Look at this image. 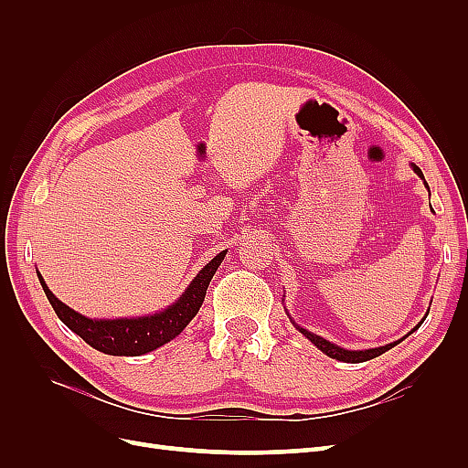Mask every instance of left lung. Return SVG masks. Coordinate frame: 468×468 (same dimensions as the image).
Wrapping results in <instances>:
<instances>
[{
	"mask_svg": "<svg viewBox=\"0 0 468 468\" xmlns=\"http://www.w3.org/2000/svg\"><path fill=\"white\" fill-rule=\"evenodd\" d=\"M414 172L423 179V174H421V169L418 167V165H414ZM426 183V181H423ZM426 187H428V183H426ZM428 318V314L423 316V320ZM421 320V322H423ZM420 322V324H421ZM294 324V322H292ZM418 324V325H420ZM296 325V324H294ZM416 325V328H418ZM414 328V330H416ZM296 330H299L304 337H308L310 342H313L322 353H325V356L328 357H332V359H337V361H344V363H363V361H369V359H375V357H378V356H382V353L385 351H388V349H392L394 346H399L402 339H406L408 335H404L402 339H399V342H392V344H387V346H380V347H373V349H363V351H349V349H344V347H339V346H335V344H332V342H328V339H324V337H320V335H316V334H313V332H308V330H304V328H301V325H296ZM412 330V332H414ZM410 332V334H412Z\"/></svg>",
	"mask_w": 468,
	"mask_h": 468,
	"instance_id": "8db88e82",
	"label": "left lung"
}]
</instances>
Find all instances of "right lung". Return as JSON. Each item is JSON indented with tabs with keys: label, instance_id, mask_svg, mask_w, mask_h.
I'll return each instance as SVG.
<instances>
[{
	"label": "right lung",
	"instance_id": "add662e5",
	"mask_svg": "<svg viewBox=\"0 0 468 468\" xmlns=\"http://www.w3.org/2000/svg\"><path fill=\"white\" fill-rule=\"evenodd\" d=\"M226 256V250L212 258L197 277L189 282L179 299L164 308L162 313L138 316V318H115V320H93L83 316L76 310L66 306L62 301L56 299L52 291L47 287L45 279L38 273V281L45 291L48 303L52 304L56 316H58L69 330L78 334L83 342L90 344L93 349L103 351L107 356H126L136 357L144 356L148 351L162 347L172 342L176 335L199 313L205 301L208 282L217 273L218 265Z\"/></svg>",
	"mask_w": 468,
	"mask_h": 468
}]
</instances>
